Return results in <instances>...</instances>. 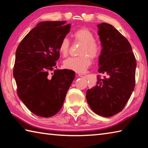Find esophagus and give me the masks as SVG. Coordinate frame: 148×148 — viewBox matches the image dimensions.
Returning a JSON list of instances; mask_svg holds the SVG:
<instances>
[{
  "mask_svg": "<svg viewBox=\"0 0 148 148\" xmlns=\"http://www.w3.org/2000/svg\"><path fill=\"white\" fill-rule=\"evenodd\" d=\"M78 76L79 77H84V78H87L88 77V76H87V74H78Z\"/></svg>",
  "mask_w": 148,
  "mask_h": 148,
  "instance_id": "esophagus-1",
  "label": "esophagus"
}]
</instances>
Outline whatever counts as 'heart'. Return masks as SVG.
Here are the masks:
<instances>
[{"mask_svg": "<svg viewBox=\"0 0 148 148\" xmlns=\"http://www.w3.org/2000/svg\"><path fill=\"white\" fill-rule=\"evenodd\" d=\"M75 41L83 44L79 51L81 56L76 57H70L64 61L65 68L79 73H82L91 64V59H95L99 56L101 50L100 42L94 39L92 32L87 28L77 29L72 35ZM70 41L69 38L64 37L62 39L59 46V52L62 57H66L69 54Z\"/></svg>", "mask_w": 148, "mask_h": 148, "instance_id": "1", "label": "heart"}]
</instances>
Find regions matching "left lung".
I'll return each mask as SVG.
<instances>
[{
	"instance_id": "obj_1",
	"label": "left lung",
	"mask_w": 148,
	"mask_h": 148,
	"mask_svg": "<svg viewBox=\"0 0 148 148\" xmlns=\"http://www.w3.org/2000/svg\"><path fill=\"white\" fill-rule=\"evenodd\" d=\"M102 49L99 56L96 86L86 92L90 108L95 114L108 117L124 108L135 87L136 61L131 44L112 25H98Z\"/></svg>"
}]
</instances>
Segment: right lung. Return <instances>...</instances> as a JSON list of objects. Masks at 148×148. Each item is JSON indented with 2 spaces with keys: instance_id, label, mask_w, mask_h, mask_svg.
<instances>
[{
  "instance_id": "1",
  "label": "right lung",
  "mask_w": 148,
  "mask_h": 148,
  "mask_svg": "<svg viewBox=\"0 0 148 148\" xmlns=\"http://www.w3.org/2000/svg\"><path fill=\"white\" fill-rule=\"evenodd\" d=\"M65 23L40 22L16 49L13 74L17 95L30 111L40 117H51L61 110L75 77L71 70L55 69L60 42L71 29V24Z\"/></svg>"
}]
</instances>
